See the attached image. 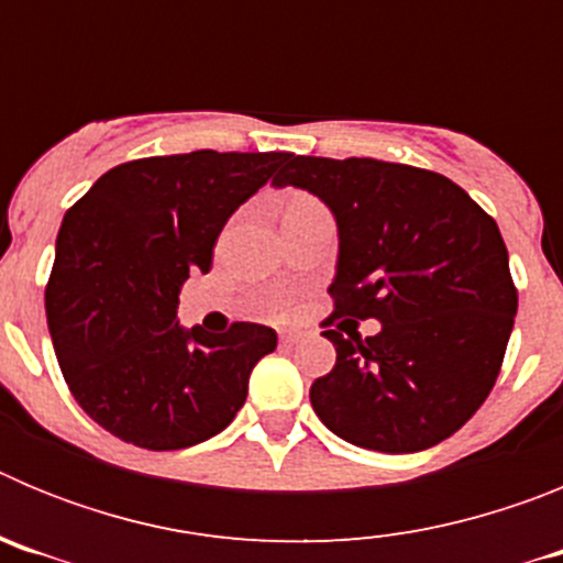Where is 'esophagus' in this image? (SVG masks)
Returning a JSON list of instances; mask_svg holds the SVG:
<instances>
[{"label": "esophagus", "instance_id": "1", "mask_svg": "<svg viewBox=\"0 0 563 563\" xmlns=\"http://www.w3.org/2000/svg\"><path fill=\"white\" fill-rule=\"evenodd\" d=\"M301 332H296V330H287V332H282V335H278V341L285 343V346H296L298 341H301Z\"/></svg>", "mask_w": 563, "mask_h": 563}]
</instances>
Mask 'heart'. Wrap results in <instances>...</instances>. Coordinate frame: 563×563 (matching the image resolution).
Returning <instances> with one entry per match:
<instances>
[{"label":"heart","instance_id":"1","mask_svg":"<svg viewBox=\"0 0 563 563\" xmlns=\"http://www.w3.org/2000/svg\"><path fill=\"white\" fill-rule=\"evenodd\" d=\"M301 202H312V200H296V202H292V206H301Z\"/></svg>","mask_w":563,"mask_h":563}]
</instances>
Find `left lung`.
Masks as SVG:
<instances>
[{
	"label": "left lung",
	"mask_w": 563,
	"mask_h": 563,
	"mask_svg": "<svg viewBox=\"0 0 563 563\" xmlns=\"http://www.w3.org/2000/svg\"><path fill=\"white\" fill-rule=\"evenodd\" d=\"M273 183L321 197L341 236L321 321L338 357L310 386L316 415L383 454L449 440L494 389L519 307L494 217L442 174L372 157L290 154ZM366 317L382 332L361 339Z\"/></svg>",
	"instance_id": "8db88e82"
}]
</instances>
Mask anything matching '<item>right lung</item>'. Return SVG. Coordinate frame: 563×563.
<instances>
[{
    "label": "right lung",
    "mask_w": 563,
    "mask_h": 563,
    "mask_svg": "<svg viewBox=\"0 0 563 563\" xmlns=\"http://www.w3.org/2000/svg\"><path fill=\"white\" fill-rule=\"evenodd\" d=\"M287 152L200 148L109 168L64 213L44 290L69 391L92 420L148 451L220 434L242 409L271 327L222 335L177 324L191 273L211 271L228 217L271 180Z\"/></svg>",
    "instance_id": "1"
}]
</instances>
